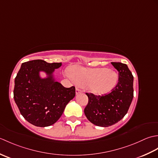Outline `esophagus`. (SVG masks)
<instances>
[{"label":"esophagus","mask_w":158,"mask_h":158,"mask_svg":"<svg viewBox=\"0 0 158 158\" xmlns=\"http://www.w3.org/2000/svg\"><path fill=\"white\" fill-rule=\"evenodd\" d=\"M81 92H83V89H80V88H76V94H77L81 93Z\"/></svg>","instance_id":"esophagus-1"}]
</instances>
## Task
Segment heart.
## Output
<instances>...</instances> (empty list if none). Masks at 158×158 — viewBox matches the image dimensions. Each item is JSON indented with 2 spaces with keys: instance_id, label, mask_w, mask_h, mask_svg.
I'll list each match as a JSON object with an SVG mask.
<instances>
[{
  "instance_id": "b5f03b06",
  "label": "heart",
  "mask_w": 158,
  "mask_h": 158,
  "mask_svg": "<svg viewBox=\"0 0 158 158\" xmlns=\"http://www.w3.org/2000/svg\"><path fill=\"white\" fill-rule=\"evenodd\" d=\"M69 75L79 85L87 87L94 94L110 92L117 84L118 76L112 70L102 68L88 69L75 66L69 70Z\"/></svg>"
}]
</instances>
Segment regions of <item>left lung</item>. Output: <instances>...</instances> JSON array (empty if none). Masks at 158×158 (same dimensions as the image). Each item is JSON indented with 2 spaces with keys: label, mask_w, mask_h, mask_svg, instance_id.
Instances as JSON below:
<instances>
[{
  "label": "left lung",
  "mask_w": 158,
  "mask_h": 158,
  "mask_svg": "<svg viewBox=\"0 0 158 158\" xmlns=\"http://www.w3.org/2000/svg\"><path fill=\"white\" fill-rule=\"evenodd\" d=\"M118 71V82L111 92L102 96L85 93L88 103L84 113L96 126L109 127L126 115L134 96L133 75L126 64L111 62Z\"/></svg>",
  "instance_id": "obj_1"
}]
</instances>
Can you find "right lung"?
<instances>
[{"label":"right lung","mask_w":158,"mask_h":158,"mask_svg":"<svg viewBox=\"0 0 158 158\" xmlns=\"http://www.w3.org/2000/svg\"><path fill=\"white\" fill-rule=\"evenodd\" d=\"M61 65V62L31 60L23 62L17 74L13 98L22 115L34 126L46 127L55 123L75 96V86L64 88L53 79V72ZM40 71L49 77L41 79Z\"/></svg>","instance_id":"1"}]
</instances>
